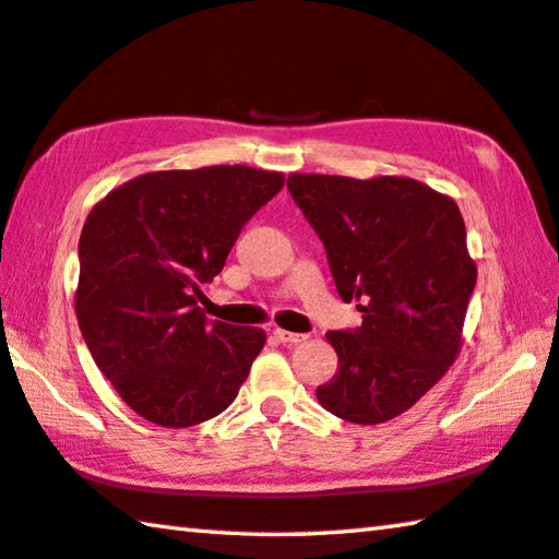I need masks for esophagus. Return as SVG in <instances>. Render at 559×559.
<instances>
[{
    "instance_id": "obj_1",
    "label": "esophagus",
    "mask_w": 559,
    "mask_h": 559,
    "mask_svg": "<svg viewBox=\"0 0 559 559\" xmlns=\"http://www.w3.org/2000/svg\"><path fill=\"white\" fill-rule=\"evenodd\" d=\"M273 337L278 340V343H283V345H298V343H302V340H306V335H300V333H290V330H273Z\"/></svg>"
}]
</instances>
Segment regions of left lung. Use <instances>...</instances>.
Listing matches in <instances>:
<instances>
[{"label": "left lung", "instance_id": "1", "mask_svg": "<svg viewBox=\"0 0 559 559\" xmlns=\"http://www.w3.org/2000/svg\"><path fill=\"white\" fill-rule=\"evenodd\" d=\"M288 192L325 246L340 298L362 313L359 328L325 335L340 367L318 402L353 424L390 421L459 355L476 288L463 216L406 177L290 175Z\"/></svg>", "mask_w": 559, "mask_h": 559}]
</instances>
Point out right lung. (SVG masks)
I'll return each mask as SVG.
<instances>
[{"label": "right lung", "mask_w": 559, "mask_h": 559, "mask_svg": "<svg viewBox=\"0 0 559 559\" xmlns=\"http://www.w3.org/2000/svg\"><path fill=\"white\" fill-rule=\"evenodd\" d=\"M281 187V173L243 165L173 169L130 179L93 206L75 316L98 370L143 419L192 427L239 394L266 333L210 320L197 300Z\"/></svg>", "instance_id": "add662e5"}]
</instances>
